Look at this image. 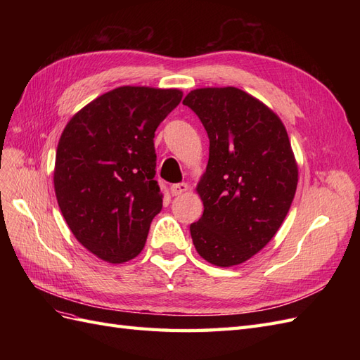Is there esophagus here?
Wrapping results in <instances>:
<instances>
[{
  "label": "esophagus",
  "mask_w": 360,
  "mask_h": 360,
  "mask_svg": "<svg viewBox=\"0 0 360 360\" xmlns=\"http://www.w3.org/2000/svg\"><path fill=\"white\" fill-rule=\"evenodd\" d=\"M189 191V184L188 183H177V184H172L171 186V193L174 197H180V195L186 193Z\"/></svg>",
  "instance_id": "obj_1"
}]
</instances>
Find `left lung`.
<instances>
[{
	"instance_id": "left-lung-1",
	"label": "left lung",
	"mask_w": 360,
	"mask_h": 360,
	"mask_svg": "<svg viewBox=\"0 0 360 360\" xmlns=\"http://www.w3.org/2000/svg\"><path fill=\"white\" fill-rule=\"evenodd\" d=\"M183 105L210 139L197 184L204 213L191 225L192 242L210 264H242L274 238L296 195L299 169L287 129L267 105L236 86L192 90Z\"/></svg>"
}]
</instances>
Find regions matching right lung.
I'll return each mask as SVG.
<instances>
[{"mask_svg": "<svg viewBox=\"0 0 360 360\" xmlns=\"http://www.w3.org/2000/svg\"><path fill=\"white\" fill-rule=\"evenodd\" d=\"M181 97L177 89L118 86L64 127L53 188L76 240L97 258L120 264L144 249L163 198L153 138Z\"/></svg>", "mask_w": 360, "mask_h": 360, "instance_id": "right-lung-1", "label": "right lung"}]
</instances>
